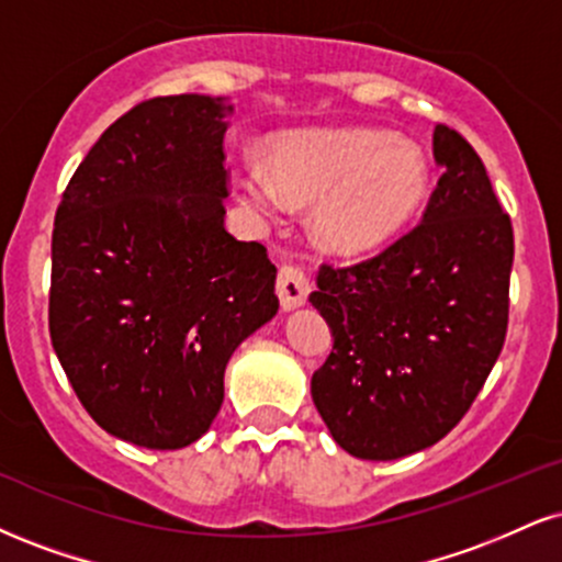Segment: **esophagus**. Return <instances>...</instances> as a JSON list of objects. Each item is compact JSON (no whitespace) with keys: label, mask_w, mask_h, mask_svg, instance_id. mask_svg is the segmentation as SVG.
Segmentation results:
<instances>
[{"label":"esophagus","mask_w":562,"mask_h":562,"mask_svg":"<svg viewBox=\"0 0 562 562\" xmlns=\"http://www.w3.org/2000/svg\"><path fill=\"white\" fill-rule=\"evenodd\" d=\"M274 288H277V295H280L282 308L301 306V303H306L311 293L308 274L303 272L301 267H295V263H285V267H280Z\"/></svg>","instance_id":"34e87169"}]
</instances>
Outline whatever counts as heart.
<instances>
[{
	"label": "heart",
	"mask_w": 562,
	"mask_h": 562,
	"mask_svg": "<svg viewBox=\"0 0 562 562\" xmlns=\"http://www.w3.org/2000/svg\"><path fill=\"white\" fill-rule=\"evenodd\" d=\"M267 172L238 175L256 212H280L285 199L314 209V235L327 251L361 256L384 246L427 199L429 167L418 146L374 127H322L277 135Z\"/></svg>",
	"instance_id": "1"
}]
</instances>
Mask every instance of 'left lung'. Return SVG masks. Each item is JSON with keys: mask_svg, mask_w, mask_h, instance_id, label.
<instances>
[{"mask_svg": "<svg viewBox=\"0 0 562 562\" xmlns=\"http://www.w3.org/2000/svg\"><path fill=\"white\" fill-rule=\"evenodd\" d=\"M435 159L442 175L422 222L371 259L324 263L311 293L335 337L311 395L335 442L363 461L448 435L508 333L510 216L474 146L442 123Z\"/></svg>", "mask_w": 562, "mask_h": 562, "instance_id": "obj_1", "label": "left lung"}]
</instances>
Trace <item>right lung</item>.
<instances>
[{
  "label": "right lung",
  "mask_w": 562,
  "mask_h": 562,
  "mask_svg": "<svg viewBox=\"0 0 562 562\" xmlns=\"http://www.w3.org/2000/svg\"><path fill=\"white\" fill-rule=\"evenodd\" d=\"M220 99H146L101 133L54 216L49 335L88 416L178 450L220 414L233 350L277 314L274 263L225 229Z\"/></svg>",
  "instance_id": "obj_1"
}]
</instances>
